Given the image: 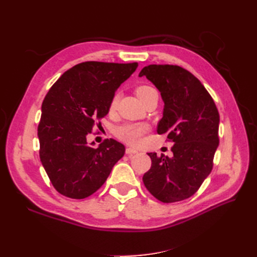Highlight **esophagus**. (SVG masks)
Masks as SVG:
<instances>
[{
  "instance_id": "34e87169",
  "label": "esophagus",
  "mask_w": 257,
  "mask_h": 257,
  "mask_svg": "<svg viewBox=\"0 0 257 257\" xmlns=\"http://www.w3.org/2000/svg\"><path fill=\"white\" fill-rule=\"evenodd\" d=\"M125 154H127V155H135V154H138V150L135 149V148H127V149H125Z\"/></svg>"
}]
</instances>
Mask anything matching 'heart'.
I'll return each instance as SVG.
<instances>
[{"instance_id":"b5f03b06","label":"heart","mask_w":257,"mask_h":257,"mask_svg":"<svg viewBox=\"0 0 257 257\" xmlns=\"http://www.w3.org/2000/svg\"><path fill=\"white\" fill-rule=\"evenodd\" d=\"M155 91V89L150 86H139L137 89H136V94L139 97V99H143L150 92ZM118 102V95L112 98L110 102V109L116 108V105ZM148 132V125L144 123H125L120 125L116 130H114V134L123 143H127L129 145H139L141 141H143L144 136L146 133Z\"/></svg>"}]
</instances>
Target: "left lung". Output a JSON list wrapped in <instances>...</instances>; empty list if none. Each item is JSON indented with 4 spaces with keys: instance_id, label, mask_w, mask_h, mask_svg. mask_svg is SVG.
<instances>
[{
    "instance_id": "1",
    "label": "left lung",
    "mask_w": 257,
    "mask_h": 257,
    "mask_svg": "<svg viewBox=\"0 0 257 257\" xmlns=\"http://www.w3.org/2000/svg\"><path fill=\"white\" fill-rule=\"evenodd\" d=\"M154 84L165 106L157 133L174 143L172 157L149 152L144 174L147 190L172 203L193 195L212 171L219 146L220 114L211 95L194 75L174 65H149L139 73Z\"/></svg>"
}]
</instances>
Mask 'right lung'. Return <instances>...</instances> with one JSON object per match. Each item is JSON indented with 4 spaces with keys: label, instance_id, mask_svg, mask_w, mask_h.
<instances>
[{
    "label": "right lung",
    "instance_id": "right-lung-1",
    "mask_svg": "<svg viewBox=\"0 0 257 257\" xmlns=\"http://www.w3.org/2000/svg\"><path fill=\"white\" fill-rule=\"evenodd\" d=\"M137 67L138 63H80L48 90L37 129L40 158L61 194L85 199L95 193L123 157L122 144L106 139L94 148L87 135L108 113L114 91Z\"/></svg>",
    "mask_w": 257,
    "mask_h": 257
}]
</instances>
